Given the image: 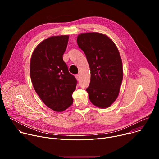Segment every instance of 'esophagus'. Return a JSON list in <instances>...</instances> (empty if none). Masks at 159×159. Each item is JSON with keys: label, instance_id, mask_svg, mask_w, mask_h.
I'll list each match as a JSON object with an SVG mask.
<instances>
[{"label": "esophagus", "instance_id": "esophagus-1", "mask_svg": "<svg viewBox=\"0 0 159 159\" xmlns=\"http://www.w3.org/2000/svg\"><path fill=\"white\" fill-rule=\"evenodd\" d=\"M75 78H76V79H77V80H79V79H80V76H79V75H75Z\"/></svg>", "mask_w": 159, "mask_h": 159}]
</instances>
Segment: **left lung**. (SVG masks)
<instances>
[{
  "label": "left lung",
  "instance_id": "left-lung-1",
  "mask_svg": "<svg viewBox=\"0 0 159 159\" xmlns=\"http://www.w3.org/2000/svg\"><path fill=\"white\" fill-rule=\"evenodd\" d=\"M77 42L84 52L90 70L86 89L89 99L101 108L109 107L117 99L123 80V64L115 43L99 33L79 34Z\"/></svg>",
  "mask_w": 159,
  "mask_h": 159
}]
</instances>
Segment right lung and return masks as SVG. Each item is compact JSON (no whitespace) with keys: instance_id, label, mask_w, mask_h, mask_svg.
Masks as SVG:
<instances>
[{"instance_id":"right-lung-1","label":"right lung","mask_w":159,"mask_h":159,"mask_svg":"<svg viewBox=\"0 0 159 159\" xmlns=\"http://www.w3.org/2000/svg\"><path fill=\"white\" fill-rule=\"evenodd\" d=\"M69 38L62 35L44 39L33 51L30 61V76L36 93L45 105L57 112L72 104L77 85L63 60Z\"/></svg>"}]
</instances>
